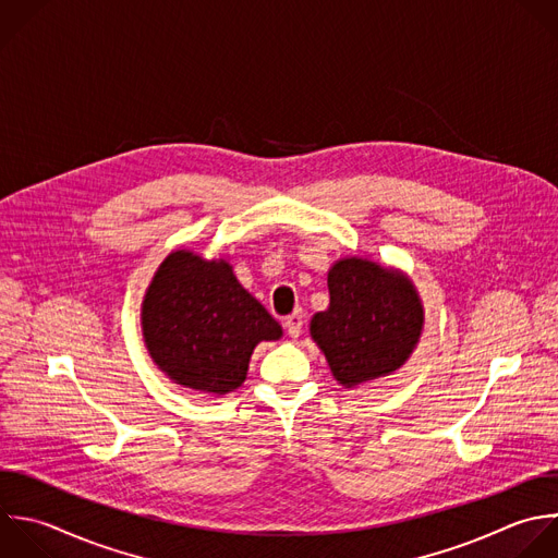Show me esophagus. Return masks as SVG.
<instances>
[{"mask_svg": "<svg viewBox=\"0 0 558 558\" xmlns=\"http://www.w3.org/2000/svg\"><path fill=\"white\" fill-rule=\"evenodd\" d=\"M283 327H286V331H288L290 338H299L301 331H303V312H292V314L286 318Z\"/></svg>", "mask_w": 558, "mask_h": 558, "instance_id": "esophagus-1", "label": "esophagus"}]
</instances>
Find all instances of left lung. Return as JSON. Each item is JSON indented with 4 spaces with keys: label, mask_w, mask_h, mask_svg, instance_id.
Masks as SVG:
<instances>
[{
    "label": "left lung",
    "mask_w": 558,
    "mask_h": 558,
    "mask_svg": "<svg viewBox=\"0 0 558 558\" xmlns=\"http://www.w3.org/2000/svg\"><path fill=\"white\" fill-rule=\"evenodd\" d=\"M329 305L310 336L344 388L392 375L416 349L425 310L412 279L392 266L342 257L327 272Z\"/></svg>",
    "instance_id": "obj_1"
}]
</instances>
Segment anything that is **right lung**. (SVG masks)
<instances>
[{"instance_id": "obj_1", "label": "right lung", "mask_w": 558, "mask_h": 558, "mask_svg": "<svg viewBox=\"0 0 558 558\" xmlns=\"http://www.w3.org/2000/svg\"><path fill=\"white\" fill-rule=\"evenodd\" d=\"M142 333L172 384L220 397L244 384L255 347L279 340L283 329L225 257L177 248L144 294Z\"/></svg>"}]
</instances>
